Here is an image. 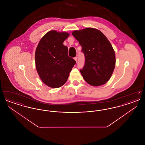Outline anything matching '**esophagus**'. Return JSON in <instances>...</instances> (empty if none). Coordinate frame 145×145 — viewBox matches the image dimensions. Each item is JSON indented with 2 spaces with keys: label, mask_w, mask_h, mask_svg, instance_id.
I'll return each instance as SVG.
<instances>
[{
  "label": "esophagus",
  "mask_w": 145,
  "mask_h": 145,
  "mask_svg": "<svg viewBox=\"0 0 145 145\" xmlns=\"http://www.w3.org/2000/svg\"><path fill=\"white\" fill-rule=\"evenodd\" d=\"M74 60H76V62H77V60H78V57H77V56H76V57H74Z\"/></svg>",
  "instance_id": "obj_1"
}]
</instances>
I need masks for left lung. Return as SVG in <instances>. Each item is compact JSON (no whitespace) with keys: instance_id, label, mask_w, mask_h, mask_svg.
Wrapping results in <instances>:
<instances>
[{"instance_id":"obj_1","label":"left lung","mask_w":145,"mask_h":145,"mask_svg":"<svg viewBox=\"0 0 145 145\" xmlns=\"http://www.w3.org/2000/svg\"><path fill=\"white\" fill-rule=\"evenodd\" d=\"M79 42L85 56V65L80 69L84 80L98 86L106 83L115 67V53L110 42L99 30L88 28L72 33Z\"/></svg>"}]
</instances>
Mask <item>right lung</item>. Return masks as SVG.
Instances as JSON below:
<instances>
[{
  "label": "right lung",
  "instance_id": "obj_1",
  "mask_svg": "<svg viewBox=\"0 0 145 145\" xmlns=\"http://www.w3.org/2000/svg\"><path fill=\"white\" fill-rule=\"evenodd\" d=\"M67 33L49 31L41 39L36 49L35 64L42 81L52 88H57L67 82L76 61L68 55L63 41Z\"/></svg>",
  "mask_w": 145,
  "mask_h": 145
}]
</instances>
